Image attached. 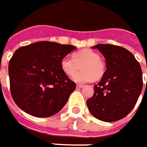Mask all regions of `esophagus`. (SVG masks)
Instances as JSON below:
<instances>
[{
  "mask_svg": "<svg viewBox=\"0 0 147 147\" xmlns=\"http://www.w3.org/2000/svg\"><path fill=\"white\" fill-rule=\"evenodd\" d=\"M83 87H84V85H82V84H77V88H78V89L83 88Z\"/></svg>",
  "mask_w": 147,
  "mask_h": 147,
  "instance_id": "1",
  "label": "esophagus"
}]
</instances>
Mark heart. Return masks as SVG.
<instances>
[{"label": "heart", "instance_id": "obj_1", "mask_svg": "<svg viewBox=\"0 0 147 147\" xmlns=\"http://www.w3.org/2000/svg\"><path fill=\"white\" fill-rule=\"evenodd\" d=\"M62 70L69 76L76 73L81 66L83 70L75 75L73 79L77 82H88L99 80L104 75L105 65L96 51L83 49L74 54V59L65 57L61 59Z\"/></svg>", "mask_w": 147, "mask_h": 147}]
</instances>
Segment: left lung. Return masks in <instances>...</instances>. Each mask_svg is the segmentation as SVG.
<instances>
[{"mask_svg": "<svg viewBox=\"0 0 147 147\" xmlns=\"http://www.w3.org/2000/svg\"><path fill=\"white\" fill-rule=\"evenodd\" d=\"M105 59L106 70L93 96L87 100L91 114L104 122H115L127 116L142 90V71L134 55L127 49L111 44H98Z\"/></svg>", "mask_w": 147, "mask_h": 147, "instance_id": "obj_1", "label": "left lung"}]
</instances>
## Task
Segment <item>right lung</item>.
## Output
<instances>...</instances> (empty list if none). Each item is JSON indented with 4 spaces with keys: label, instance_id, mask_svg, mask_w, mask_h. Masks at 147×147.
I'll use <instances>...</instances> for the list:
<instances>
[{
    "label": "right lung",
    "instance_id": "obj_1",
    "mask_svg": "<svg viewBox=\"0 0 147 147\" xmlns=\"http://www.w3.org/2000/svg\"><path fill=\"white\" fill-rule=\"evenodd\" d=\"M76 47L52 42L22 47L9 62L10 92L20 109L46 118L57 114L67 103L76 84L61 68V59Z\"/></svg>",
    "mask_w": 147,
    "mask_h": 147
}]
</instances>
